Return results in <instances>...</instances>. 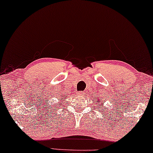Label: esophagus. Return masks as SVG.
<instances>
[{
  "instance_id": "obj_1",
  "label": "esophagus",
  "mask_w": 153,
  "mask_h": 153,
  "mask_svg": "<svg viewBox=\"0 0 153 153\" xmlns=\"http://www.w3.org/2000/svg\"><path fill=\"white\" fill-rule=\"evenodd\" d=\"M85 93H86V92H85V91H81V92H78V94H79V95L82 96V95H85Z\"/></svg>"
}]
</instances>
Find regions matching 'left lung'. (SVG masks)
Instances as JSON below:
<instances>
[{
  "instance_id": "left-lung-1",
  "label": "left lung",
  "mask_w": 153,
  "mask_h": 153,
  "mask_svg": "<svg viewBox=\"0 0 153 153\" xmlns=\"http://www.w3.org/2000/svg\"><path fill=\"white\" fill-rule=\"evenodd\" d=\"M97 102H99V103H100L99 105H102V104L104 103V101H102L101 98H100V99L97 100ZM97 104H98V103H97ZM96 109H97V108H96ZM97 109H99V107H97ZM100 109H101V110H102V107H100Z\"/></svg>"
}]
</instances>
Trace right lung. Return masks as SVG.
<instances>
[{
	"mask_svg": "<svg viewBox=\"0 0 153 153\" xmlns=\"http://www.w3.org/2000/svg\"><path fill=\"white\" fill-rule=\"evenodd\" d=\"M63 97H64V96H63ZM64 98H65V97H64ZM63 95H62V94H61V101H62V100H63Z\"/></svg>",
	"mask_w": 153,
	"mask_h": 153,
	"instance_id": "1",
	"label": "right lung"
}]
</instances>
